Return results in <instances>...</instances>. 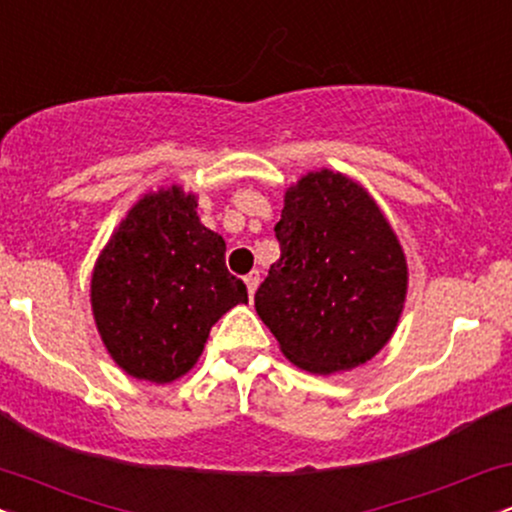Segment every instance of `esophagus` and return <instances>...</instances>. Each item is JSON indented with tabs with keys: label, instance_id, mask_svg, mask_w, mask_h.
Instances as JSON below:
<instances>
[{
	"label": "esophagus",
	"instance_id": "34e87169",
	"mask_svg": "<svg viewBox=\"0 0 512 512\" xmlns=\"http://www.w3.org/2000/svg\"><path fill=\"white\" fill-rule=\"evenodd\" d=\"M245 286H248V293H250V298L255 296L257 286H260V272H257V269H252L250 274H245Z\"/></svg>",
	"mask_w": 512,
	"mask_h": 512
}]
</instances>
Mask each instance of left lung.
I'll return each mask as SVG.
<instances>
[{
  "mask_svg": "<svg viewBox=\"0 0 512 512\" xmlns=\"http://www.w3.org/2000/svg\"><path fill=\"white\" fill-rule=\"evenodd\" d=\"M281 257L255 293L257 315L310 373L361 366L395 332L407 260L378 204L342 173H308L274 226Z\"/></svg>",
  "mask_w": 512,
  "mask_h": 512,
  "instance_id": "1",
  "label": "left lung"
}]
</instances>
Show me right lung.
<instances>
[{"mask_svg":"<svg viewBox=\"0 0 512 512\" xmlns=\"http://www.w3.org/2000/svg\"><path fill=\"white\" fill-rule=\"evenodd\" d=\"M195 209L180 187L139 199L93 269L98 332L117 366L139 380L163 385L185 375L214 322L248 303L226 267V243Z\"/></svg>","mask_w":512,"mask_h":512,"instance_id":"right-lung-1","label":"right lung"}]
</instances>
